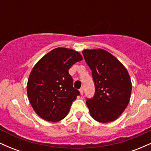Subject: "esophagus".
<instances>
[{"mask_svg": "<svg viewBox=\"0 0 151 151\" xmlns=\"http://www.w3.org/2000/svg\"><path fill=\"white\" fill-rule=\"evenodd\" d=\"M79 92H80L81 95H83V93H84V88L81 87L80 89H79Z\"/></svg>", "mask_w": 151, "mask_h": 151, "instance_id": "obj_1", "label": "esophagus"}]
</instances>
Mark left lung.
<instances>
[{
    "label": "left lung",
    "mask_w": 151,
    "mask_h": 151,
    "mask_svg": "<svg viewBox=\"0 0 151 151\" xmlns=\"http://www.w3.org/2000/svg\"><path fill=\"white\" fill-rule=\"evenodd\" d=\"M82 53L95 85L94 96L86 101L90 115L100 123L115 121L131 98L132 84L129 72L118 59L104 50L86 49Z\"/></svg>",
    "instance_id": "1"
}]
</instances>
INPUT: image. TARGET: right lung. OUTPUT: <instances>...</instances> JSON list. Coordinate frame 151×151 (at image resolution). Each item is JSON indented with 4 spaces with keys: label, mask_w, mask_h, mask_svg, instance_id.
Masks as SVG:
<instances>
[{
    "label": "right lung",
    "mask_w": 151,
    "mask_h": 151,
    "mask_svg": "<svg viewBox=\"0 0 151 151\" xmlns=\"http://www.w3.org/2000/svg\"><path fill=\"white\" fill-rule=\"evenodd\" d=\"M83 60L75 50L58 47L46 54L34 66L27 84L32 109L44 120L61 121L67 116L72 102L79 95L73 87L69 70Z\"/></svg>",
    "instance_id": "right-lung-1"
}]
</instances>
